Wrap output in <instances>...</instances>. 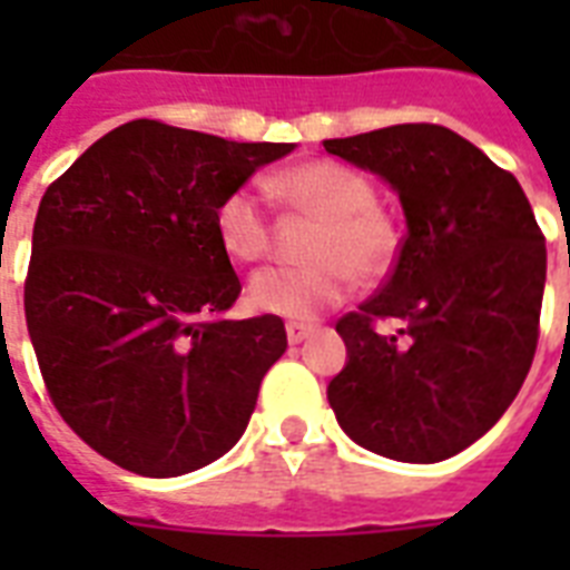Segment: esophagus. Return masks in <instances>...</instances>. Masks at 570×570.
<instances>
[{"instance_id": "34e87169", "label": "esophagus", "mask_w": 570, "mask_h": 570, "mask_svg": "<svg viewBox=\"0 0 570 570\" xmlns=\"http://www.w3.org/2000/svg\"><path fill=\"white\" fill-rule=\"evenodd\" d=\"M311 334V325H302V322H289V325H286V340H289V346H298V343H304Z\"/></svg>"}]
</instances>
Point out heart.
Wrapping results in <instances>:
<instances>
[{
    "instance_id": "1",
    "label": "heart",
    "mask_w": 570,
    "mask_h": 570,
    "mask_svg": "<svg viewBox=\"0 0 570 570\" xmlns=\"http://www.w3.org/2000/svg\"><path fill=\"white\" fill-rule=\"evenodd\" d=\"M268 189L286 197L322 227L307 248V266L263 268L250 277L248 298L263 313L286 320H316L337 307L361 281H379L399 250L396 224L379 204L364 171L337 159H313L284 171ZM215 236L224 254L239 263H257L272 248V218L263 189L242 183L215 206Z\"/></svg>"
}]
</instances>
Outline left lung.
<instances>
[{
  "label": "left lung",
  "instance_id": "left-lung-1",
  "mask_svg": "<svg viewBox=\"0 0 570 570\" xmlns=\"http://www.w3.org/2000/svg\"><path fill=\"white\" fill-rule=\"evenodd\" d=\"M322 145L384 177L407 222L387 281L337 322L348 361L328 384L331 407L384 459H450L505 414L530 373L544 233L521 183L446 127L399 124Z\"/></svg>",
  "mask_w": 570,
  "mask_h": 570
}]
</instances>
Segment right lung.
<instances>
[{"label":"right lung","mask_w":570,"mask_h":570,"mask_svg":"<svg viewBox=\"0 0 570 570\" xmlns=\"http://www.w3.org/2000/svg\"><path fill=\"white\" fill-rule=\"evenodd\" d=\"M293 147L141 118L49 183L26 325L52 405L102 459L168 479L242 438L286 331L272 313L224 320L242 284L213 215Z\"/></svg>","instance_id":"add662e5"}]
</instances>
